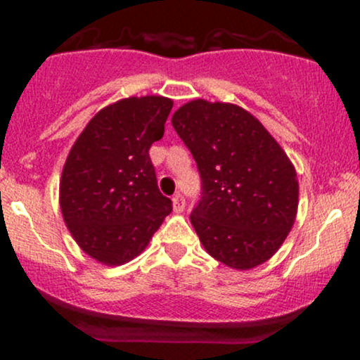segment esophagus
Here are the masks:
<instances>
[{"instance_id":"obj_1","label":"esophagus","mask_w":360,"mask_h":360,"mask_svg":"<svg viewBox=\"0 0 360 360\" xmlns=\"http://www.w3.org/2000/svg\"><path fill=\"white\" fill-rule=\"evenodd\" d=\"M172 203H174V212H183L184 206H186V200L184 196L181 193L174 194V198H172Z\"/></svg>"}]
</instances>
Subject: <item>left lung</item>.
I'll use <instances>...</instances> for the list:
<instances>
[{
    "label": "left lung",
    "instance_id": "8db88e82",
    "mask_svg": "<svg viewBox=\"0 0 360 360\" xmlns=\"http://www.w3.org/2000/svg\"><path fill=\"white\" fill-rule=\"evenodd\" d=\"M172 127L201 177L191 223L206 252L240 271L271 259L298 210L296 171L279 143L229 103L194 100L176 111Z\"/></svg>",
    "mask_w": 360,
    "mask_h": 360
}]
</instances>
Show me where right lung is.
<instances>
[{
	"label": "right lung",
	"mask_w": 360,
	"mask_h": 360,
	"mask_svg": "<svg viewBox=\"0 0 360 360\" xmlns=\"http://www.w3.org/2000/svg\"><path fill=\"white\" fill-rule=\"evenodd\" d=\"M171 110L172 101L162 96L115 103L91 120L69 152L60 210L74 240L98 262L134 259L172 212L148 155Z\"/></svg>",
	"instance_id": "add662e5"
}]
</instances>
